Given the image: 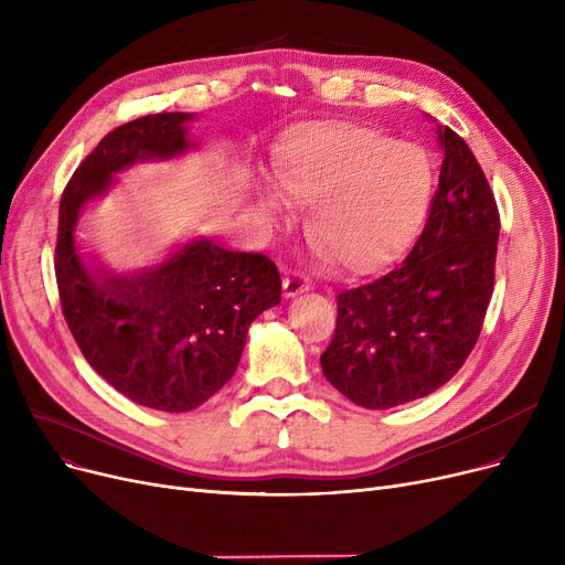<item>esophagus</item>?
Returning <instances> with one entry per match:
<instances>
[{
  "label": "esophagus",
  "mask_w": 565,
  "mask_h": 565,
  "mask_svg": "<svg viewBox=\"0 0 565 565\" xmlns=\"http://www.w3.org/2000/svg\"><path fill=\"white\" fill-rule=\"evenodd\" d=\"M311 288V279L302 270H292L284 277V292L286 298H295L298 292H305Z\"/></svg>",
  "instance_id": "obj_1"
}]
</instances>
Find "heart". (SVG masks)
Returning <instances> with one entry per match:
<instances>
[{"mask_svg": "<svg viewBox=\"0 0 565 565\" xmlns=\"http://www.w3.org/2000/svg\"><path fill=\"white\" fill-rule=\"evenodd\" d=\"M281 192L313 205V243L352 270L396 258L426 213L433 164L417 143L345 126H307L288 137L277 171ZM267 213L286 205L267 192Z\"/></svg>", "mask_w": 565, "mask_h": 565, "instance_id": "heart-1", "label": "heart"}]
</instances>
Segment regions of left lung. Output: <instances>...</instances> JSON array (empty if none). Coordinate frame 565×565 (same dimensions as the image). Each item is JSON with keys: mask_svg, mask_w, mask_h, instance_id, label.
Instances as JSON below:
<instances>
[{"mask_svg": "<svg viewBox=\"0 0 565 565\" xmlns=\"http://www.w3.org/2000/svg\"><path fill=\"white\" fill-rule=\"evenodd\" d=\"M419 241L377 279L337 295L324 377L369 409L424 398L447 384L479 341L494 288L499 211L481 164L451 128Z\"/></svg>", "mask_w": 565, "mask_h": 565, "instance_id": "left-lung-1", "label": "left lung"}]
</instances>
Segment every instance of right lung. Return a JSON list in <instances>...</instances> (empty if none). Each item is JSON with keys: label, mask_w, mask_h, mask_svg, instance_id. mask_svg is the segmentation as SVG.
Instances as JSON below:
<instances>
[{"label": "right lung", "mask_w": 565, "mask_h": 565, "mask_svg": "<svg viewBox=\"0 0 565 565\" xmlns=\"http://www.w3.org/2000/svg\"><path fill=\"white\" fill-rule=\"evenodd\" d=\"M192 114L162 111L114 128L75 169L62 203L54 275L84 360L137 405L188 412L217 394L241 362L252 320L279 305L281 277L265 254L192 241L156 270L103 277L75 247L79 207L137 160L188 151Z\"/></svg>", "instance_id": "right-lung-1"}]
</instances>
